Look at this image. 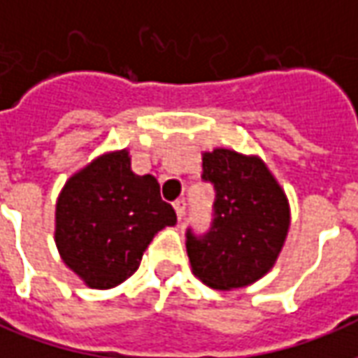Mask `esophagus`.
Returning a JSON list of instances; mask_svg holds the SVG:
<instances>
[{
  "label": "esophagus",
  "instance_id": "obj_1",
  "mask_svg": "<svg viewBox=\"0 0 358 358\" xmlns=\"http://www.w3.org/2000/svg\"><path fill=\"white\" fill-rule=\"evenodd\" d=\"M174 210H176L178 220H182V218H184V213H186V201H184V199H176V201H174Z\"/></svg>",
  "mask_w": 358,
  "mask_h": 358
}]
</instances>
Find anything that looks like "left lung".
I'll list each match as a JSON object with an SVG mask.
<instances>
[{"instance_id":"left-lung-1","label":"left lung","mask_w":358,"mask_h":358,"mask_svg":"<svg viewBox=\"0 0 358 358\" xmlns=\"http://www.w3.org/2000/svg\"><path fill=\"white\" fill-rule=\"evenodd\" d=\"M205 182L215 186L210 230L186 234L192 272L213 289L245 287L268 272L289 230V203L263 159L217 148L203 153Z\"/></svg>"}]
</instances>
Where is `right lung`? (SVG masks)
I'll return each mask as SVG.
<instances>
[{
    "label": "right lung",
    "mask_w": 358,
    "mask_h": 358,
    "mask_svg": "<svg viewBox=\"0 0 358 358\" xmlns=\"http://www.w3.org/2000/svg\"><path fill=\"white\" fill-rule=\"evenodd\" d=\"M176 224L155 176L132 172L126 149L105 153L66 180L55 205V243L84 284L109 289L140 266L164 226Z\"/></svg>",
    "instance_id": "1"
}]
</instances>
